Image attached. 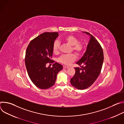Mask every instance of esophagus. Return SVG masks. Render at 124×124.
<instances>
[{
    "instance_id": "34e87169",
    "label": "esophagus",
    "mask_w": 124,
    "mask_h": 124,
    "mask_svg": "<svg viewBox=\"0 0 124 124\" xmlns=\"http://www.w3.org/2000/svg\"><path fill=\"white\" fill-rule=\"evenodd\" d=\"M69 66H63V68L64 69H68L69 68Z\"/></svg>"
}]
</instances>
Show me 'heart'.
<instances>
[{"label": "heart", "mask_w": 124, "mask_h": 124, "mask_svg": "<svg viewBox=\"0 0 124 124\" xmlns=\"http://www.w3.org/2000/svg\"><path fill=\"white\" fill-rule=\"evenodd\" d=\"M62 41L71 46V51H73L77 55H80L83 50L84 45L81 42L78 41L77 37L72 35H69L62 38ZM60 43L58 41L54 42L53 46V52L54 54H57L59 52ZM76 59V56L74 54H70L68 55H64L61 56L58 59L59 62L65 64L69 65L74 61Z\"/></svg>", "instance_id": "b5f03b06"}]
</instances>
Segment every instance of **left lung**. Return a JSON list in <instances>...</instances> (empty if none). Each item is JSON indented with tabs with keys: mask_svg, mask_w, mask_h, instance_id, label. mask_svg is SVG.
I'll return each instance as SVG.
<instances>
[{
	"mask_svg": "<svg viewBox=\"0 0 124 124\" xmlns=\"http://www.w3.org/2000/svg\"><path fill=\"white\" fill-rule=\"evenodd\" d=\"M90 35V40L82 58L77 63L80 68L76 67V72L70 79V83L79 90L85 89L91 86L100 74L103 62L102 48L96 38Z\"/></svg>",
	"mask_w": 124,
	"mask_h": 124,
	"instance_id": "1",
	"label": "left lung"
}]
</instances>
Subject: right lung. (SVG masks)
Instances as JSON below:
<instances>
[{"label":"right lung","instance_id":"1","mask_svg":"<svg viewBox=\"0 0 124 124\" xmlns=\"http://www.w3.org/2000/svg\"><path fill=\"white\" fill-rule=\"evenodd\" d=\"M58 32H45L34 38L29 43L25 52V63L28 75L34 83L42 89L52 87L55 82L57 75L63 69L58 63L52 67H46L47 63H52L51 58L53 46Z\"/></svg>","mask_w":124,"mask_h":124}]
</instances>
